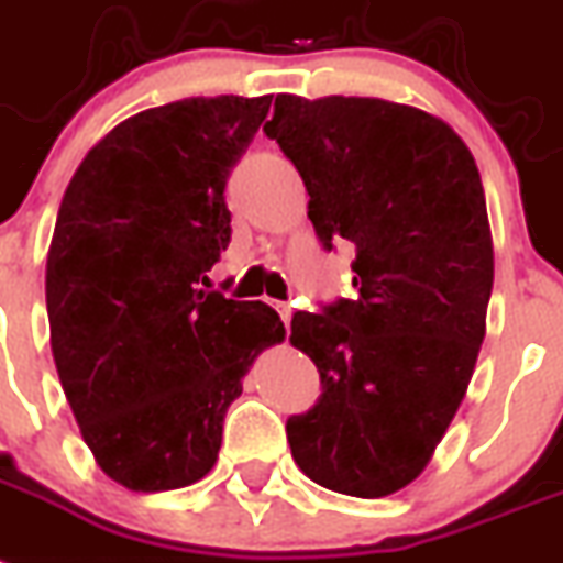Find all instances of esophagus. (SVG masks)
Segmentation results:
<instances>
[{"label": "esophagus", "mask_w": 563, "mask_h": 563, "mask_svg": "<svg viewBox=\"0 0 563 563\" xmlns=\"http://www.w3.org/2000/svg\"><path fill=\"white\" fill-rule=\"evenodd\" d=\"M273 308L278 310V316H282V322L290 324V316H292V308H290V301H276Z\"/></svg>", "instance_id": "esophagus-1"}]
</instances>
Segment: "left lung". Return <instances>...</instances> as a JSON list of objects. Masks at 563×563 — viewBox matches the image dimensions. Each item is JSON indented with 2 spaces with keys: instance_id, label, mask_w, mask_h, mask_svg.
I'll use <instances>...</instances> for the list:
<instances>
[{
  "instance_id": "obj_1",
  "label": "left lung",
  "mask_w": 563,
  "mask_h": 563,
  "mask_svg": "<svg viewBox=\"0 0 563 563\" xmlns=\"http://www.w3.org/2000/svg\"><path fill=\"white\" fill-rule=\"evenodd\" d=\"M264 134L299 169L322 247L356 250L354 296L292 313L322 394L287 417V443L324 489L385 498L426 468L475 371L492 296L481 172L443 120L376 97L278 95Z\"/></svg>"
}]
</instances>
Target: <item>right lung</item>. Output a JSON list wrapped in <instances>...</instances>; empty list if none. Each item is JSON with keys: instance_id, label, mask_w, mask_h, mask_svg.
Listing matches in <instances>:
<instances>
[{"instance_id": "1", "label": "right lung", "mask_w": 563, "mask_h": 563, "mask_svg": "<svg viewBox=\"0 0 563 563\" xmlns=\"http://www.w3.org/2000/svg\"><path fill=\"white\" fill-rule=\"evenodd\" d=\"M271 97H187L123 120L74 172L48 267L51 351L82 440L132 492L207 475L241 376L285 339L264 301L207 290L224 189Z\"/></svg>"}]
</instances>
